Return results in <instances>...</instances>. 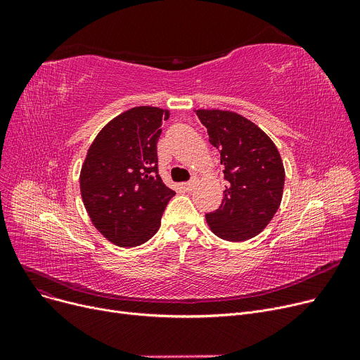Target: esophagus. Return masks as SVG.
<instances>
[{
    "label": "esophagus",
    "mask_w": 360,
    "mask_h": 360,
    "mask_svg": "<svg viewBox=\"0 0 360 360\" xmlns=\"http://www.w3.org/2000/svg\"><path fill=\"white\" fill-rule=\"evenodd\" d=\"M195 182H197L195 179H191L190 182H185V184H184V188H185V190H186V191H193V188H194Z\"/></svg>",
    "instance_id": "34e87169"
}]
</instances>
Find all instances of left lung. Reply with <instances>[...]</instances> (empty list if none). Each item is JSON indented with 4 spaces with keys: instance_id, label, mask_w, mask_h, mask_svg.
I'll list each match as a JSON object with an SVG mask.
<instances>
[{
    "instance_id": "1",
    "label": "left lung",
    "mask_w": 360,
    "mask_h": 360,
    "mask_svg": "<svg viewBox=\"0 0 360 360\" xmlns=\"http://www.w3.org/2000/svg\"><path fill=\"white\" fill-rule=\"evenodd\" d=\"M198 120L209 132V141L220 151L224 166L219 209L205 214L212 232L231 242L261 233L278 210L285 167L271 139L254 122L236 112L198 109Z\"/></svg>"
}]
</instances>
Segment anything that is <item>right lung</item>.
Instances as JSON below:
<instances>
[{"mask_svg":"<svg viewBox=\"0 0 360 360\" xmlns=\"http://www.w3.org/2000/svg\"><path fill=\"white\" fill-rule=\"evenodd\" d=\"M169 110L137 106L108 122L87 150L80 191L91 223L109 242L139 247L160 228L175 191L158 169V141Z\"/></svg>","mask_w":360,"mask_h":360,"instance_id":"1","label":"right lung"}]
</instances>
